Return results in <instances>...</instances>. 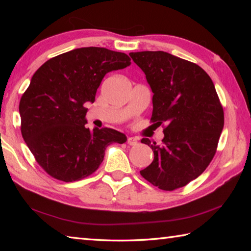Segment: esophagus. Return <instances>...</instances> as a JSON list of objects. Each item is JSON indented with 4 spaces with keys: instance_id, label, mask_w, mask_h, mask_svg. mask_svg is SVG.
<instances>
[{
    "instance_id": "1",
    "label": "esophagus",
    "mask_w": 251,
    "mask_h": 251,
    "mask_svg": "<svg viewBox=\"0 0 251 251\" xmlns=\"http://www.w3.org/2000/svg\"><path fill=\"white\" fill-rule=\"evenodd\" d=\"M137 143H138V139L136 137H128V138H127V144H128V145H130V146H136V145H137Z\"/></svg>"
}]
</instances>
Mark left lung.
<instances>
[{
    "label": "left lung",
    "instance_id": "left-lung-1",
    "mask_svg": "<svg viewBox=\"0 0 251 251\" xmlns=\"http://www.w3.org/2000/svg\"><path fill=\"white\" fill-rule=\"evenodd\" d=\"M152 92L151 120L165 123L161 145L143 138L154 160L141 175L159 189L186 186L214 158L224 128V110L215 85L195 63L163 50L129 53Z\"/></svg>",
    "mask_w": 251,
    "mask_h": 251
}]
</instances>
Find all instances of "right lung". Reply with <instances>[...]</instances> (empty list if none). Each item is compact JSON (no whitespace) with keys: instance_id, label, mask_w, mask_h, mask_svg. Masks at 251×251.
<instances>
[{"instance_id":"obj_1","label":"right lung","mask_w":251,"mask_h":251,"mask_svg":"<svg viewBox=\"0 0 251 251\" xmlns=\"http://www.w3.org/2000/svg\"><path fill=\"white\" fill-rule=\"evenodd\" d=\"M128 65L125 53L91 46L57 55L34 73L20 101L21 131L49 175L83 179L100 167L106 147L127 141L115 129L87 128L85 116L105 74Z\"/></svg>"}]
</instances>
